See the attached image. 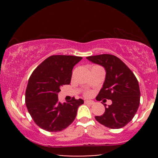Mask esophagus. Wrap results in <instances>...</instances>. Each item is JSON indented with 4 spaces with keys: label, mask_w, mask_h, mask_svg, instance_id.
<instances>
[{
    "label": "esophagus",
    "mask_w": 158,
    "mask_h": 158,
    "mask_svg": "<svg viewBox=\"0 0 158 158\" xmlns=\"http://www.w3.org/2000/svg\"><path fill=\"white\" fill-rule=\"evenodd\" d=\"M85 103H86V104L93 105L94 103V102L93 101H85Z\"/></svg>",
    "instance_id": "1"
}]
</instances>
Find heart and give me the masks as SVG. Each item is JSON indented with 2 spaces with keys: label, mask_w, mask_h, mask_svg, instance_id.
<instances>
[{
  "label": "heart",
  "mask_w": 158,
  "mask_h": 158,
  "mask_svg": "<svg viewBox=\"0 0 158 158\" xmlns=\"http://www.w3.org/2000/svg\"><path fill=\"white\" fill-rule=\"evenodd\" d=\"M90 93L89 92H87V93H86V94H85V96H90Z\"/></svg>",
  "instance_id": "heart-1"
}]
</instances>
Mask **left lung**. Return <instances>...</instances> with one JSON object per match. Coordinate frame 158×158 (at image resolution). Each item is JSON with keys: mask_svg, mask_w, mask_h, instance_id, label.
Segmentation results:
<instances>
[{"mask_svg": "<svg viewBox=\"0 0 158 158\" xmlns=\"http://www.w3.org/2000/svg\"><path fill=\"white\" fill-rule=\"evenodd\" d=\"M89 61L100 64L106 70L103 87L97 101L110 99L112 103L104 104L105 112L95 116L96 121L110 129H120L130 122L137 113L140 101V90L137 77L130 69L116 56H89Z\"/></svg>", "mask_w": 158, "mask_h": 158, "instance_id": "1", "label": "left lung"}]
</instances>
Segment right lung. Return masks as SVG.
Segmentation results:
<instances>
[{
	"instance_id": "obj_1",
	"label": "right lung",
	"mask_w": 158,
	"mask_h": 158,
	"mask_svg": "<svg viewBox=\"0 0 158 158\" xmlns=\"http://www.w3.org/2000/svg\"><path fill=\"white\" fill-rule=\"evenodd\" d=\"M83 59L72 55H52L33 71L26 90L25 102L36 124L44 130L56 132L72 124L83 99L67 103L58 101L60 87L70 83L73 67Z\"/></svg>"
}]
</instances>
